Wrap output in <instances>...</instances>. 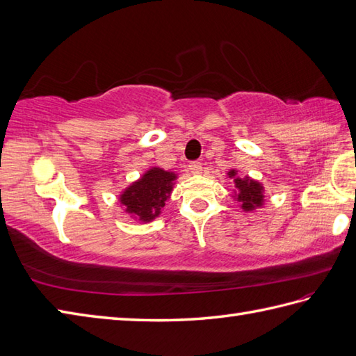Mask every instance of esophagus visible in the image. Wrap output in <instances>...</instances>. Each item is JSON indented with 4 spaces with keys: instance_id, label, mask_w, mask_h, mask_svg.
<instances>
[{
    "instance_id": "34e87169",
    "label": "esophagus",
    "mask_w": 356,
    "mask_h": 356,
    "mask_svg": "<svg viewBox=\"0 0 356 356\" xmlns=\"http://www.w3.org/2000/svg\"><path fill=\"white\" fill-rule=\"evenodd\" d=\"M188 169L193 173V175H199V173H202V163L201 161H190Z\"/></svg>"
}]
</instances>
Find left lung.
<instances>
[{
    "instance_id": "8db88e82",
    "label": "left lung",
    "mask_w": 356,
    "mask_h": 356,
    "mask_svg": "<svg viewBox=\"0 0 356 356\" xmlns=\"http://www.w3.org/2000/svg\"><path fill=\"white\" fill-rule=\"evenodd\" d=\"M229 175H236V170H231ZM236 186L238 188V201L241 202L243 210H254L263 202V188L257 181L252 179H236Z\"/></svg>"
}]
</instances>
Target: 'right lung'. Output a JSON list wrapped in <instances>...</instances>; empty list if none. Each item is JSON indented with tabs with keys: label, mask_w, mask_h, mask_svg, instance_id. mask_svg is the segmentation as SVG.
Returning <instances> with one entry per match:
<instances>
[{
	"label": "right lung",
	"mask_w": 356,
	"mask_h": 356,
	"mask_svg": "<svg viewBox=\"0 0 356 356\" xmlns=\"http://www.w3.org/2000/svg\"><path fill=\"white\" fill-rule=\"evenodd\" d=\"M175 178V173L154 168L125 190L120 202L125 205L128 213L137 216L143 222H149L160 214L172 192V181Z\"/></svg>",
	"instance_id": "right-lung-1"
}]
</instances>
